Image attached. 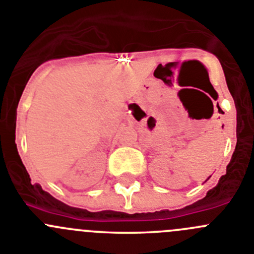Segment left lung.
<instances>
[{"label": "left lung", "instance_id": "8db88e82", "mask_svg": "<svg viewBox=\"0 0 254 254\" xmlns=\"http://www.w3.org/2000/svg\"><path fill=\"white\" fill-rule=\"evenodd\" d=\"M209 178H210V177H209ZM209 178H208V179H209ZM208 179H207V181H208Z\"/></svg>", "mask_w": 254, "mask_h": 254}]
</instances>
